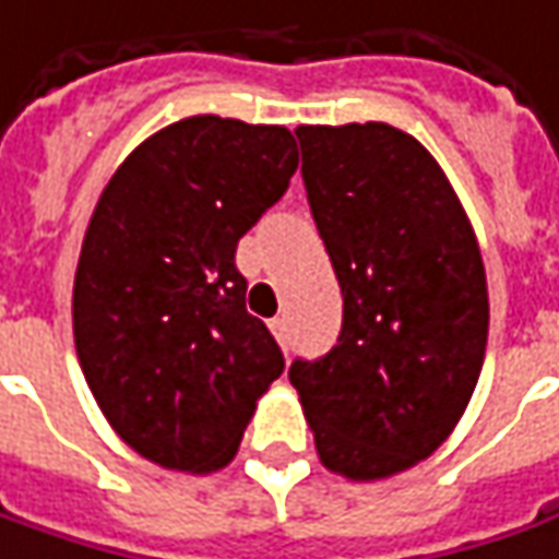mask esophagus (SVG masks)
I'll return each mask as SVG.
<instances>
[{
    "instance_id": "34e87169",
    "label": "esophagus",
    "mask_w": 559,
    "mask_h": 559,
    "mask_svg": "<svg viewBox=\"0 0 559 559\" xmlns=\"http://www.w3.org/2000/svg\"><path fill=\"white\" fill-rule=\"evenodd\" d=\"M269 330L275 333V340L281 343V348H287V343H290V336H287V318H272V321H269Z\"/></svg>"
}]
</instances>
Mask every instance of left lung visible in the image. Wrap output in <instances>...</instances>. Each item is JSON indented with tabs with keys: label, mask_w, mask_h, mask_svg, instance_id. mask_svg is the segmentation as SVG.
Wrapping results in <instances>:
<instances>
[{
	"label": "left lung",
	"mask_w": 559,
	"mask_h": 559,
	"mask_svg": "<svg viewBox=\"0 0 559 559\" xmlns=\"http://www.w3.org/2000/svg\"><path fill=\"white\" fill-rule=\"evenodd\" d=\"M296 136L343 330L324 358L290 364V385L324 468L382 480L435 453L468 407L487 355V272L416 136L385 121L299 124Z\"/></svg>",
	"instance_id": "obj_1"
}]
</instances>
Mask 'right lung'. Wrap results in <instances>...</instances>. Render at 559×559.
I'll list each match as a JSON object with an SVG mask.
<instances>
[{"mask_svg":"<svg viewBox=\"0 0 559 559\" xmlns=\"http://www.w3.org/2000/svg\"><path fill=\"white\" fill-rule=\"evenodd\" d=\"M296 165L281 124L192 116L143 140L91 214L72 284L79 364L106 423L162 468L229 465L284 373L235 248Z\"/></svg>","mask_w":559,"mask_h":559,"instance_id":"obj_1","label":"right lung"}]
</instances>
